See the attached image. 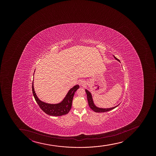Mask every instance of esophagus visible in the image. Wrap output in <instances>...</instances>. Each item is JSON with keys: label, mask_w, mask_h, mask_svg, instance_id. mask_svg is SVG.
Returning a JSON list of instances; mask_svg holds the SVG:
<instances>
[{"label": "esophagus", "mask_w": 156, "mask_h": 156, "mask_svg": "<svg viewBox=\"0 0 156 156\" xmlns=\"http://www.w3.org/2000/svg\"><path fill=\"white\" fill-rule=\"evenodd\" d=\"M79 84L80 86H84L86 85V83H85V82L84 80H81L79 81Z\"/></svg>", "instance_id": "esophagus-1"}]
</instances>
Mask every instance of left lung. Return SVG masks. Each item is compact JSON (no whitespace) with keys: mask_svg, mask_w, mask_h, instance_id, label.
Wrapping results in <instances>:
<instances>
[{"mask_svg":"<svg viewBox=\"0 0 156 156\" xmlns=\"http://www.w3.org/2000/svg\"><path fill=\"white\" fill-rule=\"evenodd\" d=\"M115 59L117 60L118 61L120 62V60L118 59H117L115 56H113ZM86 94H87V98L88 103V105L90 106V107L91 108V110H93L94 111H95V112H107V111H109L111 110L115 109V108L119 105L115 106L114 107L110 108H99L95 105L93 99V97H92V95L90 91H88L87 90H85Z\"/></svg>","mask_w":156,"mask_h":156,"instance_id":"1","label":"left lung"}]
</instances>
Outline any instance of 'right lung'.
<instances>
[{
	"mask_svg": "<svg viewBox=\"0 0 156 156\" xmlns=\"http://www.w3.org/2000/svg\"><path fill=\"white\" fill-rule=\"evenodd\" d=\"M79 87L80 86L79 85H76L71 88L61 102L56 104H48L42 101L38 98L34 90L33 81L32 83L33 94L36 102L45 113L52 116H61L68 113L71 108L74 93Z\"/></svg>",
	"mask_w": 156,
	"mask_h": 156,
	"instance_id": "1",
	"label": "right lung"
}]
</instances>
